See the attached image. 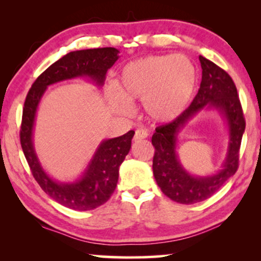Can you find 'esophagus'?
Here are the masks:
<instances>
[{"instance_id":"1","label":"esophagus","mask_w":261,"mask_h":261,"mask_svg":"<svg viewBox=\"0 0 261 261\" xmlns=\"http://www.w3.org/2000/svg\"><path fill=\"white\" fill-rule=\"evenodd\" d=\"M148 137L147 130L144 129V128H139V129L135 130V135H134V141H139L141 139H145Z\"/></svg>"}]
</instances>
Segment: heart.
I'll use <instances>...</instances> for the list:
<instances>
[{
	"label": "heart",
	"instance_id": "heart-1",
	"mask_svg": "<svg viewBox=\"0 0 261 261\" xmlns=\"http://www.w3.org/2000/svg\"><path fill=\"white\" fill-rule=\"evenodd\" d=\"M197 83L195 65L185 56H149L127 64L116 88L107 90L109 105L116 113L133 114L130 102L142 101L151 119L174 120L191 101Z\"/></svg>",
	"mask_w": 261,
	"mask_h": 261
}]
</instances>
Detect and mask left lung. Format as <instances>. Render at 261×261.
Segmentation results:
<instances>
[{
	"label": "left lung",
	"mask_w": 261,
	"mask_h": 261,
	"mask_svg": "<svg viewBox=\"0 0 261 261\" xmlns=\"http://www.w3.org/2000/svg\"><path fill=\"white\" fill-rule=\"evenodd\" d=\"M202 82L197 95L179 116L172 122L155 128L152 145L153 174L156 184L167 197L181 204H194L213 196L239 167V151L246 121L233 80L223 69L209 59L199 56ZM206 106L216 109L226 120L230 128V145L223 170L212 176L195 177L188 174L175 152L176 137L190 118Z\"/></svg>",
	"instance_id": "1"
}]
</instances>
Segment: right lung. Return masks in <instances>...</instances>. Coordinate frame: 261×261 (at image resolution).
I'll list each match as a JSON object with an SVG mask.
<instances>
[{
	"instance_id": "1",
	"label": "right lung",
	"mask_w": 261,
	"mask_h": 261,
	"mask_svg": "<svg viewBox=\"0 0 261 261\" xmlns=\"http://www.w3.org/2000/svg\"><path fill=\"white\" fill-rule=\"evenodd\" d=\"M119 59L114 47L81 49L67 53L47 67L28 91L22 110L20 142L32 174L40 188L56 202L73 210H91L105 204L115 190L119 167L132 146L134 130L119 138L103 140L89 163L83 176L73 183L53 180L42 169L33 146V127L39 102L48 85L71 78L87 76L102 87L106 73Z\"/></svg>"
}]
</instances>
